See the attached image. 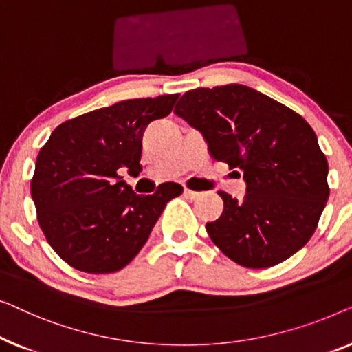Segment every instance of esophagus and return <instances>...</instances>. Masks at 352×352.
Instances as JSON below:
<instances>
[{
	"label": "esophagus",
	"mask_w": 352,
	"mask_h": 352,
	"mask_svg": "<svg viewBox=\"0 0 352 352\" xmlns=\"http://www.w3.org/2000/svg\"><path fill=\"white\" fill-rule=\"evenodd\" d=\"M185 196L188 197V199H199L201 197V192H197V191H192V190H188V188H185Z\"/></svg>",
	"instance_id": "esophagus-1"
}]
</instances>
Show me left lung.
<instances>
[{"label":"left lung","instance_id":"left-lung-1","mask_svg":"<svg viewBox=\"0 0 352 352\" xmlns=\"http://www.w3.org/2000/svg\"><path fill=\"white\" fill-rule=\"evenodd\" d=\"M174 113L199 131L215 161L245 182V196L219 191L223 214L206 225L223 254L270 268L314 234L329 199V164L311 126L294 110L242 84L192 89Z\"/></svg>","mask_w":352,"mask_h":352}]
</instances>
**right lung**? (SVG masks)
<instances>
[{"mask_svg": "<svg viewBox=\"0 0 352 352\" xmlns=\"http://www.w3.org/2000/svg\"><path fill=\"white\" fill-rule=\"evenodd\" d=\"M178 94L132 98L73 118L54 129L32 178L38 223L63 261L91 274L131 263L167 202L183 192L169 182L140 196L118 170H142V137L169 115Z\"/></svg>", "mask_w": 352, "mask_h": 352, "instance_id": "obj_1", "label": "right lung"}]
</instances>
